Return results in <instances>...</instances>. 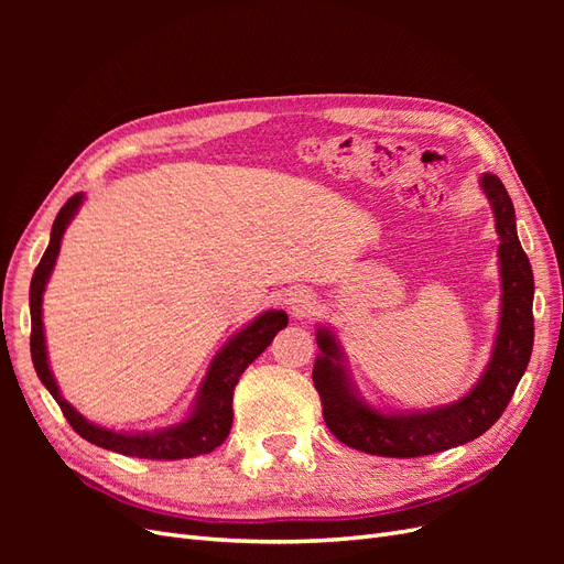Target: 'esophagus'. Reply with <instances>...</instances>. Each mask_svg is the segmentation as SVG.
Listing matches in <instances>:
<instances>
[{
  "instance_id": "34e87169",
  "label": "esophagus",
  "mask_w": 564,
  "mask_h": 564,
  "mask_svg": "<svg viewBox=\"0 0 564 564\" xmlns=\"http://www.w3.org/2000/svg\"><path fill=\"white\" fill-rule=\"evenodd\" d=\"M313 303H315V299H313V294L308 292V289H303V286L289 289V294H286V308L292 311V313H296V315L308 313V311L313 308Z\"/></svg>"
}]
</instances>
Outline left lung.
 <instances>
[{"label":"left lung","mask_w":564,"mask_h":564,"mask_svg":"<svg viewBox=\"0 0 564 564\" xmlns=\"http://www.w3.org/2000/svg\"><path fill=\"white\" fill-rule=\"evenodd\" d=\"M494 226L499 235L501 311L491 357L475 386L449 404L416 412H392L369 404L350 379L346 352L332 327L319 324L313 367L315 390L329 431L344 445L373 456H429L480 437L503 414L529 365L534 346V275L518 240L516 209L503 183L494 174L480 176Z\"/></svg>","instance_id":"1"}]
</instances>
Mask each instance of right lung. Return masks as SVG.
<instances>
[{
  "mask_svg": "<svg viewBox=\"0 0 564 564\" xmlns=\"http://www.w3.org/2000/svg\"><path fill=\"white\" fill-rule=\"evenodd\" d=\"M84 204V193L73 195L63 204L54 226H51V240L42 256V261L32 275L30 282V319H32V334H30V352L32 365L44 388L54 395L58 406L63 409L65 419L70 421L73 429L89 440L91 445L104 447L124 456H139V458H158V460H176V458H193L199 454H209L218 445H224L232 429V392L237 381L245 373V369L259 357L280 329L286 327V313L284 311H265L259 317H253L249 324L232 334L226 346L216 352L212 360L207 377L202 379L195 402L187 409L185 419L174 425L158 431H112L104 429L89 419H84L77 409L63 398V392L54 379V371L48 367V352H46V336H44V322H42V301L46 282L54 272L63 235L70 226V220L77 216L79 207Z\"/></svg>",
  "mask_w": 564,
  "mask_h": 564,
  "instance_id": "1",
  "label": "right lung"
}]
</instances>
